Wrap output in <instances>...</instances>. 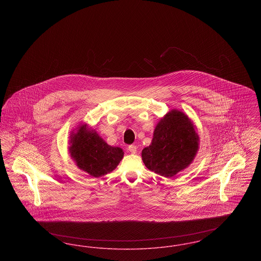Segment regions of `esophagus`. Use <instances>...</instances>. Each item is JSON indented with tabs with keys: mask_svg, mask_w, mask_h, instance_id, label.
<instances>
[{
	"mask_svg": "<svg viewBox=\"0 0 261 261\" xmlns=\"http://www.w3.org/2000/svg\"><path fill=\"white\" fill-rule=\"evenodd\" d=\"M128 150H129L131 153H136L137 147L135 145H131V146L128 147Z\"/></svg>",
	"mask_w": 261,
	"mask_h": 261,
	"instance_id": "1",
	"label": "esophagus"
}]
</instances>
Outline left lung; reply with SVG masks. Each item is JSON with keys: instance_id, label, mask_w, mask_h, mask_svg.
Masks as SVG:
<instances>
[{"instance_id": "left-lung-1", "label": "left lung", "mask_w": 261, "mask_h": 261, "mask_svg": "<svg viewBox=\"0 0 261 261\" xmlns=\"http://www.w3.org/2000/svg\"><path fill=\"white\" fill-rule=\"evenodd\" d=\"M199 146L193 121L184 112L172 110L155 126L150 145L142 150V160L150 171L171 178L193 162Z\"/></svg>"}]
</instances>
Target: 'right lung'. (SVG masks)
Segmentation results:
<instances>
[{"mask_svg": "<svg viewBox=\"0 0 261 261\" xmlns=\"http://www.w3.org/2000/svg\"><path fill=\"white\" fill-rule=\"evenodd\" d=\"M69 139L68 149L76 166L93 177L112 172L123 159V149L110 146L86 123L78 125Z\"/></svg>", "mask_w": 261, "mask_h": 261, "instance_id": "obj_1", "label": "right lung"}]
</instances>
